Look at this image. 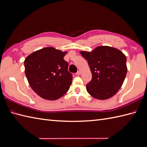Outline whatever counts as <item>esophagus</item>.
Instances as JSON below:
<instances>
[{"mask_svg": "<svg viewBox=\"0 0 147 147\" xmlns=\"http://www.w3.org/2000/svg\"><path fill=\"white\" fill-rule=\"evenodd\" d=\"M81 72L80 71H78L76 73V75H78V76H80V75H81Z\"/></svg>", "mask_w": 147, "mask_h": 147, "instance_id": "obj_1", "label": "esophagus"}]
</instances>
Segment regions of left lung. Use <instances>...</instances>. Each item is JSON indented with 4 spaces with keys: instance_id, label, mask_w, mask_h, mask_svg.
<instances>
[{
    "instance_id": "obj_1",
    "label": "left lung",
    "mask_w": 147,
    "mask_h": 147,
    "mask_svg": "<svg viewBox=\"0 0 147 147\" xmlns=\"http://www.w3.org/2000/svg\"><path fill=\"white\" fill-rule=\"evenodd\" d=\"M80 54L88 61L92 80L86 86L91 96L105 100L117 93L127 73V57L115 47L98 46L91 52L82 51Z\"/></svg>"
}]
</instances>
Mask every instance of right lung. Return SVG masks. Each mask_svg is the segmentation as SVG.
Segmentation results:
<instances>
[{
    "instance_id": "right-lung-1",
    "label": "right lung",
    "mask_w": 147,
    "mask_h": 147,
    "mask_svg": "<svg viewBox=\"0 0 147 147\" xmlns=\"http://www.w3.org/2000/svg\"><path fill=\"white\" fill-rule=\"evenodd\" d=\"M66 53L67 51L47 47L34 51L25 59L27 81L40 97L56 100L69 90L73 77L67 71V63L64 60Z\"/></svg>"
}]
</instances>
